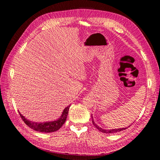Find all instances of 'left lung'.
<instances>
[{"label":"left lung","instance_id":"1","mask_svg":"<svg viewBox=\"0 0 160 160\" xmlns=\"http://www.w3.org/2000/svg\"><path fill=\"white\" fill-rule=\"evenodd\" d=\"M92 118V122H93V124L94 126H95V128L98 129L99 131H100V132H103V133H116V132H121V131H122L123 129H127V128H119V129H102L100 127H99L98 125H97L95 122L94 121L93 119V117L91 116Z\"/></svg>","mask_w":160,"mask_h":160}]
</instances>
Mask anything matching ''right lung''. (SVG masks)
<instances>
[{
  "mask_svg": "<svg viewBox=\"0 0 160 160\" xmlns=\"http://www.w3.org/2000/svg\"><path fill=\"white\" fill-rule=\"evenodd\" d=\"M69 108H70V105H69L68 107H67L64 109L63 112L62 113V115L61 116V118L55 121V122H45V123L43 122L40 123L32 122L29 120L25 119V117L22 116L20 113H19V114H20L21 117L23 120V122H25V123L32 129H34L35 131H37V132H39L51 133V132H57V131L59 130L62 127V125L65 123V121L67 119V116L68 115V111H69Z\"/></svg>",
  "mask_w": 160,
  "mask_h": 160,
  "instance_id": "obj_1",
  "label": "right lung"
}]
</instances>
